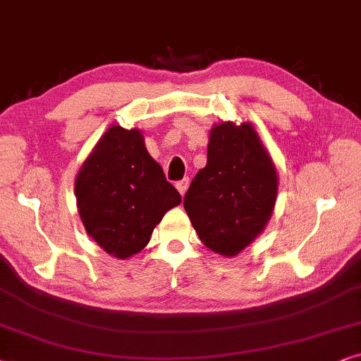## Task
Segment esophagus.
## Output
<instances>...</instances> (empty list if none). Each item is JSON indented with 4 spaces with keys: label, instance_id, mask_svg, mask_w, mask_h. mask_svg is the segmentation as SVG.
I'll use <instances>...</instances> for the list:
<instances>
[{
    "label": "esophagus",
    "instance_id": "1",
    "mask_svg": "<svg viewBox=\"0 0 361 361\" xmlns=\"http://www.w3.org/2000/svg\"><path fill=\"white\" fill-rule=\"evenodd\" d=\"M188 186H190V178H183V180H180L176 183V190L180 191L181 196H185L186 190H188Z\"/></svg>",
    "mask_w": 361,
    "mask_h": 361
}]
</instances>
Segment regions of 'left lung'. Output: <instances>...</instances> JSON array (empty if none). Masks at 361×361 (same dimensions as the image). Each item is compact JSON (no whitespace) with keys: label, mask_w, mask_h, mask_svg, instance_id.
<instances>
[{"label":"left lung","mask_w":361,"mask_h":361,"mask_svg":"<svg viewBox=\"0 0 361 361\" xmlns=\"http://www.w3.org/2000/svg\"><path fill=\"white\" fill-rule=\"evenodd\" d=\"M276 196V166L251 125L224 122L211 128L208 161L183 201L201 243L236 256L262 233Z\"/></svg>","instance_id":"obj_1"}]
</instances>
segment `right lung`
Listing matches in <instances>:
<instances>
[{"label": "right lung", "mask_w": 361, "mask_h": 361, "mask_svg": "<svg viewBox=\"0 0 361 361\" xmlns=\"http://www.w3.org/2000/svg\"><path fill=\"white\" fill-rule=\"evenodd\" d=\"M75 198L90 238L118 259L140 252L163 214L181 203L142 133L118 125L104 133L80 168Z\"/></svg>", "instance_id": "add662e5"}]
</instances>
